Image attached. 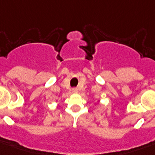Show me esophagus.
<instances>
[{
    "label": "esophagus",
    "instance_id": "34e87169",
    "mask_svg": "<svg viewBox=\"0 0 155 155\" xmlns=\"http://www.w3.org/2000/svg\"><path fill=\"white\" fill-rule=\"evenodd\" d=\"M71 92H72L73 93H77V92H78V89H77V88H72V90H71Z\"/></svg>",
    "mask_w": 155,
    "mask_h": 155
}]
</instances>
